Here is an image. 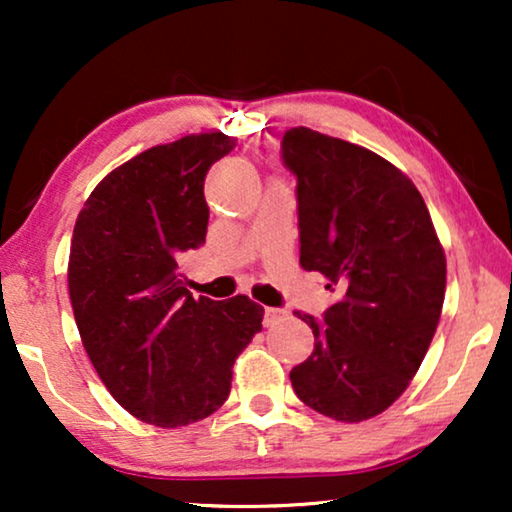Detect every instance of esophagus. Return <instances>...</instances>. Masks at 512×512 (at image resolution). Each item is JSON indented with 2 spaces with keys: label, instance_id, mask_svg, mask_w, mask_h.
<instances>
[{
  "label": "esophagus",
  "instance_id": "esophagus-1",
  "mask_svg": "<svg viewBox=\"0 0 512 512\" xmlns=\"http://www.w3.org/2000/svg\"><path fill=\"white\" fill-rule=\"evenodd\" d=\"M284 310H279V307H265V312H263V324L265 326H272V324H277L279 319L284 317Z\"/></svg>",
  "mask_w": 512,
  "mask_h": 512
}]
</instances>
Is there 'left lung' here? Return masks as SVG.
<instances>
[{
    "mask_svg": "<svg viewBox=\"0 0 512 512\" xmlns=\"http://www.w3.org/2000/svg\"><path fill=\"white\" fill-rule=\"evenodd\" d=\"M296 174L300 265L321 272L340 300L291 370L296 396L338 422L380 415L408 389L436 333L445 254L429 209L401 170L345 139L291 128L282 139Z\"/></svg>",
    "mask_w": 512,
    "mask_h": 512,
    "instance_id": "8db88e82",
    "label": "left lung"
}]
</instances>
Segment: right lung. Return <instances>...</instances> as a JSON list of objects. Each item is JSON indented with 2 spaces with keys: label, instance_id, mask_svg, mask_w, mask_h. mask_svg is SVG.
<instances>
[{
  "label": "right lung",
  "instance_id": "right-lung-1",
  "mask_svg": "<svg viewBox=\"0 0 512 512\" xmlns=\"http://www.w3.org/2000/svg\"><path fill=\"white\" fill-rule=\"evenodd\" d=\"M233 149L223 132L153 146L95 186L74 226L67 282L83 347L109 394L163 429L221 408L263 328L254 300H195L179 275L205 244L209 167Z\"/></svg>",
  "mask_w": 512,
  "mask_h": 512
}]
</instances>
